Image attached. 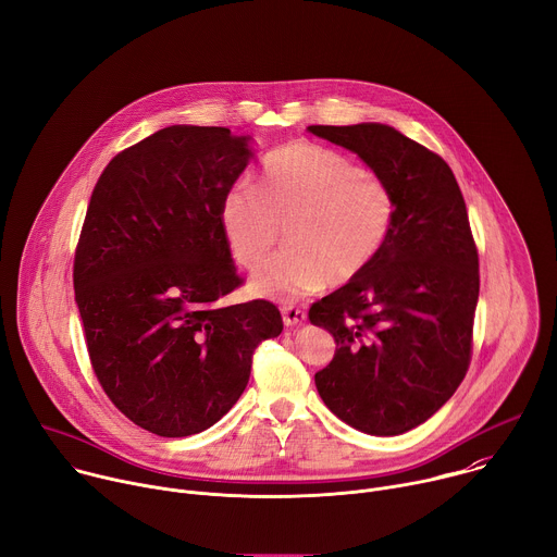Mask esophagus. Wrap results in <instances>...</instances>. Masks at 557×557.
<instances>
[{
	"label": "esophagus",
	"instance_id": "esophagus-1",
	"mask_svg": "<svg viewBox=\"0 0 557 557\" xmlns=\"http://www.w3.org/2000/svg\"><path fill=\"white\" fill-rule=\"evenodd\" d=\"M281 313H283V322H285L287 326L300 324V322L307 318L305 309H300V307H296V305H283V307H281Z\"/></svg>",
	"mask_w": 557,
	"mask_h": 557
}]
</instances>
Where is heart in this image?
<instances>
[{"mask_svg":"<svg viewBox=\"0 0 557 557\" xmlns=\"http://www.w3.org/2000/svg\"><path fill=\"white\" fill-rule=\"evenodd\" d=\"M397 199L377 175L356 160L311 143H289L272 151L259 186H233L221 199V231L233 259L259 268L281 242L287 250L252 276V292L292 300L341 287L362 276L384 250Z\"/></svg>","mask_w":557,"mask_h":557,"instance_id":"obj_1","label":"heart"}]
</instances>
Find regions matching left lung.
Wrapping results in <instances>:
<instances>
[{
    "instance_id": "1",
    "label": "left lung",
    "mask_w": 557,
    "mask_h": 557,
    "mask_svg": "<svg viewBox=\"0 0 557 557\" xmlns=\"http://www.w3.org/2000/svg\"><path fill=\"white\" fill-rule=\"evenodd\" d=\"M309 132L358 153L397 199L375 263L309 307L336 341L315 388L349 425L401 434L446 404L470 369L481 276L466 199L446 160L388 125Z\"/></svg>"
}]
</instances>
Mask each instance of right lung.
Segmentation results:
<instances>
[{
	"label": "right lung",
	"mask_w": 557,
	"mask_h": 557,
	"mask_svg": "<svg viewBox=\"0 0 557 557\" xmlns=\"http://www.w3.org/2000/svg\"><path fill=\"white\" fill-rule=\"evenodd\" d=\"M226 127L173 125L100 173L74 252V296L98 384L158 436L197 434L246 391L255 349L278 336L270 300L226 305L244 285L221 199L250 160Z\"/></svg>",
	"instance_id": "1"
}]
</instances>
